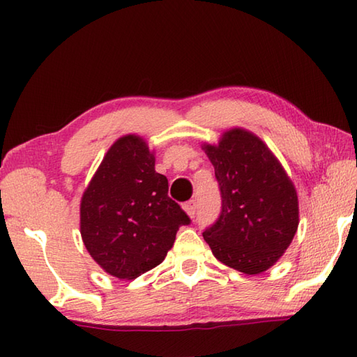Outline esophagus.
<instances>
[{"label": "esophagus", "mask_w": 357, "mask_h": 357, "mask_svg": "<svg viewBox=\"0 0 357 357\" xmlns=\"http://www.w3.org/2000/svg\"><path fill=\"white\" fill-rule=\"evenodd\" d=\"M184 208H185V211L188 215H190V218H195V215H196V211H198V202H196V199H192V201H188V202H185V206H184Z\"/></svg>", "instance_id": "34e87169"}]
</instances>
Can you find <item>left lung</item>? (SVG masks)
<instances>
[{
  "instance_id": "8db88e82",
  "label": "left lung",
  "mask_w": 357,
  "mask_h": 357,
  "mask_svg": "<svg viewBox=\"0 0 357 357\" xmlns=\"http://www.w3.org/2000/svg\"><path fill=\"white\" fill-rule=\"evenodd\" d=\"M206 151L221 192V213L202 236L222 264L245 275L262 273L284 255L298 230L291 181L268 147L241 128Z\"/></svg>"
}]
</instances>
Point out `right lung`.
Instances as JSON below:
<instances>
[{"instance_id":"right-lung-1","label":"right lung","mask_w":357,"mask_h":357,"mask_svg":"<svg viewBox=\"0 0 357 357\" xmlns=\"http://www.w3.org/2000/svg\"><path fill=\"white\" fill-rule=\"evenodd\" d=\"M190 218L169 196V181L138 136L119 138L81 201V236L90 256L119 279H135L164 261Z\"/></svg>"}]
</instances>
